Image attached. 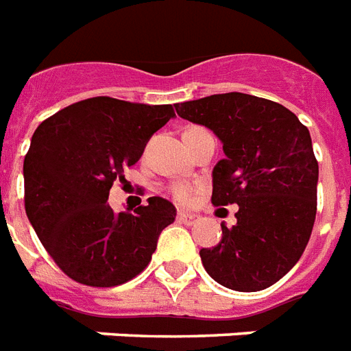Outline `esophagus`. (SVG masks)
Here are the masks:
<instances>
[{
  "mask_svg": "<svg viewBox=\"0 0 351 351\" xmlns=\"http://www.w3.org/2000/svg\"><path fill=\"white\" fill-rule=\"evenodd\" d=\"M178 221L179 223H184V224H193L195 221H197V215L190 214V212H184V210H179Z\"/></svg>",
  "mask_w": 351,
  "mask_h": 351,
  "instance_id": "34e87169",
  "label": "esophagus"
}]
</instances>
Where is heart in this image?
I'll return each instance as SVG.
<instances>
[{"label": "heart", "instance_id": "heart-1", "mask_svg": "<svg viewBox=\"0 0 351 351\" xmlns=\"http://www.w3.org/2000/svg\"><path fill=\"white\" fill-rule=\"evenodd\" d=\"M173 197L178 199V201H183V203H189L190 199L193 195V189L189 186V184H176L172 189Z\"/></svg>", "mask_w": 351, "mask_h": 351}]
</instances>
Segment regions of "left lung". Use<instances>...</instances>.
Listing matches in <instances>:
<instances>
[{
	"label": "left lung",
	"mask_w": 351,
	"mask_h": 351,
	"mask_svg": "<svg viewBox=\"0 0 351 351\" xmlns=\"http://www.w3.org/2000/svg\"><path fill=\"white\" fill-rule=\"evenodd\" d=\"M183 119L210 128L224 159L212 170V203L237 204V223L199 252L204 270L235 291L271 287L306 248L317 212L319 165L312 137L276 101L228 92L176 105Z\"/></svg>",
	"instance_id": "8db88e82"
}]
</instances>
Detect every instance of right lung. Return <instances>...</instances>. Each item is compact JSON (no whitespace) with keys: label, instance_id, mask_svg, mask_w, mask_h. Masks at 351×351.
Segmentation results:
<instances>
[{"label":"right lung","instance_id":"obj_1","mask_svg":"<svg viewBox=\"0 0 351 351\" xmlns=\"http://www.w3.org/2000/svg\"><path fill=\"white\" fill-rule=\"evenodd\" d=\"M172 117V105L101 96L66 106L36 128L23 162L25 210L70 279L110 288L147 268L176 206L148 197L147 206L116 214L106 199Z\"/></svg>","mask_w":351,"mask_h":351}]
</instances>
